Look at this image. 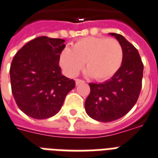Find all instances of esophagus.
Listing matches in <instances>:
<instances>
[{"label":"esophagus","mask_w":158,"mask_h":158,"mask_svg":"<svg viewBox=\"0 0 158 158\" xmlns=\"http://www.w3.org/2000/svg\"><path fill=\"white\" fill-rule=\"evenodd\" d=\"M83 83H84V80H82V79H75V84H76V85H79V84H83Z\"/></svg>","instance_id":"1"}]
</instances>
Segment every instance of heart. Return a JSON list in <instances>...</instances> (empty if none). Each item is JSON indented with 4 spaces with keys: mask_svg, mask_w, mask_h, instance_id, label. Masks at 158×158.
I'll return each mask as SVG.
<instances>
[{
    "mask_svg": "<svg viewBox=\"0 0 158 158\" xmlns=\"http://www.w3.org/2000/svg\"><path fill=\"white\" fill-rule=\"evenodd\" d=\"M124 49L115 38L87 37L67 47L60 56V64L69 77L76 76L84 63L85 74L103 81L112 78L123 64Z\"/></svg>",
    "mask_w": 158,
    "mask_h": 158,
    "instance_id": "heart-1",
    "label": "heart"
}]
</instances>
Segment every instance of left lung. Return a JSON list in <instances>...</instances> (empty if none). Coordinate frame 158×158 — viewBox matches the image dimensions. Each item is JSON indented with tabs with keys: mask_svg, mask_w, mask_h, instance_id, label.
Here are the masks:
<instances>
[{
	"mask_svg": "<svg viewBox=\"0 0 158 158\" xmlns=\"http://www.w3.org/2000/svg\"><path fill=\"white\" fill-rule=\"evenodd\" d=\"M109 34L122 45L123 64L119 71L104 83H90L91 91L85 101L87 114L101 122H110L127 114L136 103L142 89L143 64L138 50L122 35Z\"/></svg>",
	"mask_w": 158,
	"mask_h": 158,
	"instance_id": "1",
	"label": "left lung"
}]
</instances>
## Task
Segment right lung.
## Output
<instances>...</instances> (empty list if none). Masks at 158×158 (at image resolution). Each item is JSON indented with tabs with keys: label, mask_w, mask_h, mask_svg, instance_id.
<instances>
[{
	"label": "right lung",
	"mask_w": 158,
	"mask_h": 158,
	"mask_svg": "<svg viewBox=\"0 0 158 158\" xmlns=\"http://www.w3.org/2000/svg\"><path fill=\"white\" fill-rule=\"evenodd\" d=\"M60 38L46 36L26 43L11 62V90L23 113L42 120L58 113L75 82L62 75L59 60L65 45Z\"/></svg>",
	"instance_id": "right-lung-1"
}]
</instances>
